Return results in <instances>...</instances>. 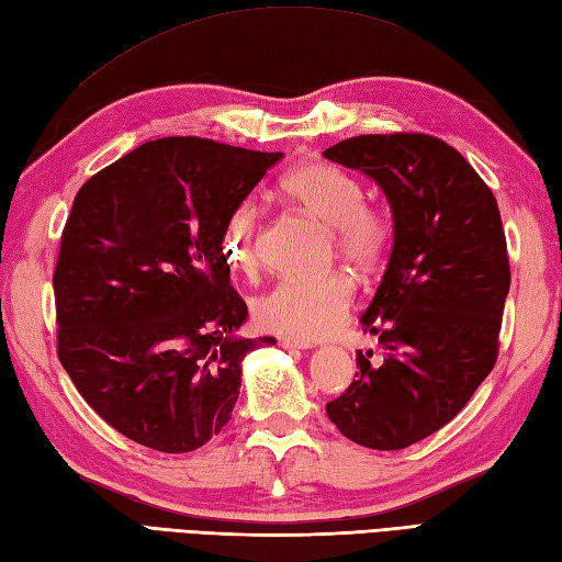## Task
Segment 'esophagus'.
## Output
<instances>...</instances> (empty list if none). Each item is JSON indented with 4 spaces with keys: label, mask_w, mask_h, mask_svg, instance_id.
Wrapping results in <instances>:
<instances>
[{
    "label": "esophagus",
    "mask_w": 562,
    "mask_h": 562,
    "mask_svg": "<svg viewBox=\"0 0 562 562\" xmlns=\"http://www.w3.org/2000/svg\"><path fill=\"white\" fill-rule=\"evenodd\" d=\"M284 350H308V348H314V342H308V340H300V338H280L278 340Z\"/></svg>",
    "instance_id": "obj_1"
}]
</instances>
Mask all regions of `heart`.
<instances>
[{"instance_id":"1","label":"heart","mask_w":562,"mask_h":562,"mask_svg":"<svg viewBox=\"0 0 562 562\" xmlns=\"http://www.w3.org/2000/svg\"><path fill=\"white\" fill-rule=\"evenodd\" d=\"M282 193L314 220L326 224L338 256L357 272H374L384 262L393 224L389 214L364 202L360 178L330 161H304L280 181ZM260 207L244 200L229 212L222 229V256L246 278L260 268ZM355 302V282L340 270L318 280H280L254 302L260 328L288 338L314 340L336 330Z\"/></svg>"}]
</instances>
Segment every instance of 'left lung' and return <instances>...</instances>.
<instances>
[{
	"label": "left lung",
	"mask_w": 562,
	"mask_h": 562,
	"mask_svg": "<svg viewBox=\"0 0 562 562\" xmlns=\"http://www.w3.org/2000/svg\"><path fill=\"white\" fill-rule=\"evenodd\" d=\"M324 157L376 181L393 214L389 268L362 316L384 357L357 352V379L326 413L355 445L405 449L457 417L495 367L509 292L497 200L432 135H360Z\"/></svg>",
	"instance_id": "left-lung-1"
}]
</instances>
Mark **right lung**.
<instances>
[{"label":"right lung","mask_w":562,"mask_h":562,"mask_svg":"<svg viewBox=\"0 0 562 562\" xmlns=\"http://www.w3.org/2000/svg\"><path fill=\"white\" fill-rule=\"evenodd\" d=\"M282 151L164 137L79 188L53 274L57 357L105 423L142 447L186 453L222 432L248 316L222 229Z\"/></svg>","instance_id":"obj_1"}]
</instances>
